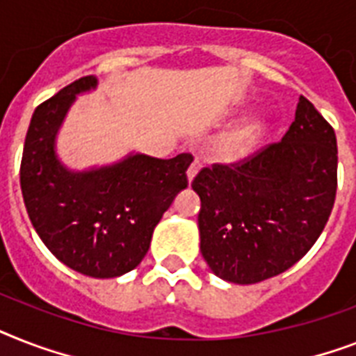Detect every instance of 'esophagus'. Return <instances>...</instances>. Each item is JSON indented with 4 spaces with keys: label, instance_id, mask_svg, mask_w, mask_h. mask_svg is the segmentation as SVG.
<instances>
[{
    "label": "esophagus",
    "instance_id": "obj_1",
    "mask_svg": "<svg viewBox=\"0 0 356 356\" xmlns=\"http://www.w3.org/2000/svg\"><path fill=\"white\" fill-rule=\"evenodd\" d=\"M201 166H203V163H201V159L195 157L192 161V164H190V168H188L186 175H188V181H193V177L197 175V172L201 170Z\"/></svg>",
    "mask_w": 356,
    "mask_h": 356
}]
</instances>
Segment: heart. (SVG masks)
<instances>
[{
	"label": "heart",
	"instance_id": "heart-1",
	"mask_svg": "<svg viewBox=\"0 0 356 356\" xmlns=\"http://www.w3.org/2000/svg\"><path fill=\"white\" fill-rule=\"evenodd\" d=\"M263 133H265V124L261 120H250V122L241 124L219 138V155L223 159L245 157L248 152H252Z\"/></svg>",
	"mask_w": 356,
	"mask_h": 356
}]
</instances>
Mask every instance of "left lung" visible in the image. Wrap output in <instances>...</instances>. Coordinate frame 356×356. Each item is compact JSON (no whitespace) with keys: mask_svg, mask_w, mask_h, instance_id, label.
I'll return each instance as SVG.
<instances>
[{"mask_svg":"<svg viewBox=\"0 0 356 356\" xmlns=\"http://www.w3.org/2000/svg\"><path fill=\"white\" fill-rule=\"evenodd\" d=\"M333 126L305 97L282 140L230 164H212L192 181L201 197V252L219 278L258 283L309 252L337 197Z\"/></svg>","mask_w":356,"mask_h":356,"instance_id":"8db88e82","label":"left lung"}]
</instances>
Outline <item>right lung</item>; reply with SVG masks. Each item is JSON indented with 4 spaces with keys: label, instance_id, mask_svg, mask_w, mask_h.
<instances>
[{
    "label": "right lung",
    "instance_id": "1",
    "mask_svg": "<svg viewBox=\"0 0 356 356\" xmlns=\"http://www.w3.org/2000/svg\"><path fill=\"white\" fill-rule=\"evenodd\" d=\"M95 86V76L78 78L34 109L19 183L31 223L60 261L91 278H117L143 261L155 225L188 186L193 157L137 153L91 172L63 168L54 155L56 131L74 95Z\"/></svg>",
    "mask_w": 356,
    "mask_h": 356
}]
</instances>
